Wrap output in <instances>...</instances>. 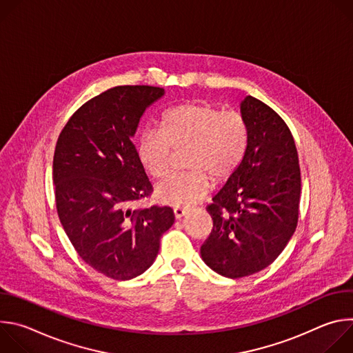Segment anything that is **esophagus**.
<instances>
[{"label": "esophagus", "mask_w": 353, "mask_h": 353, "mask_svg": "<svg viewBox=\"0 0 353 353\" xmlns=\"http://www.w3.org/2000/svg\"><path fill=\"white\" fill-rule=\"evenodd\" d=\"M173 212H174L176 219H181L183 216L187 215L188 208H185V207H174V208H173Z\"/></svg>", "instance_id": "1"}]
</instances>
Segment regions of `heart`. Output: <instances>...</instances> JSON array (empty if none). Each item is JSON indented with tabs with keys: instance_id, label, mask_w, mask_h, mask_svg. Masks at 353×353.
I'll use <instances>...</instances> for the list:
<instances>
[{
	"instance_id": "obj_1",
	"label": "heart",
	"mask_w": 353,
	"mask_h": 353,
	"mask_svg": "<svg viewBox=\"0 0 353 353\" xmlns=\"http://www.w3.org/2000/svg\"><path fill=\"white\" fill-rule=\"evenodd\" d=\"M248 141L244 117L222 112L215 105L185 102L172 108L163 117L162 130L141 132L137 152L142 166L157 180L169 176L173 149L184 150L188 169L161 184L158 198L177 207L191 205L203 198L214 181L228 179L240 165Z\"/></svg>"
}]
</instances>
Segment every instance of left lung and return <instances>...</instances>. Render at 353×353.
<instances>
[{"label":"left lung","instance_id":"left-lung-1","mask_svg":"<svg viewBox=\"0 0 353 353\" xmlns=\"http://www.w3.org/2000/svg\"><path fill=\"white\" fill-rule=\"evenodd\" d=\"M248 130L244 157L207 207L214 221L201 245L204 263L226 278L253 275L282 253L293 236L300 204V168L286 123L261 100L240 103Z\"/></svg>","mask_w":353,"mask_h":353}]
</instances>
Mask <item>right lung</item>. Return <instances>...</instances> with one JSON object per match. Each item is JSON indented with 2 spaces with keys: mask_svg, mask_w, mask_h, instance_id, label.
<instances>
[{
  "mask_svg": "<svg viewBox=\"0 0 353 353\" xmlns=\"http://www.w3.org/2000/svg\"><path fill=\"white\" fill-rule=\"evenodd\" d=\"M163 94L148 85L112 88L82 105L57 139L60 222L79 257L112 279H132L152 265L174 222L170 207L130 208L154 191L132 137L146 108Z\"/></svg>",
  "mask_w": 353,
  "mask_h": 353,
  "instance_id": "1",
  "label": "right lung"
}]
</instances>
